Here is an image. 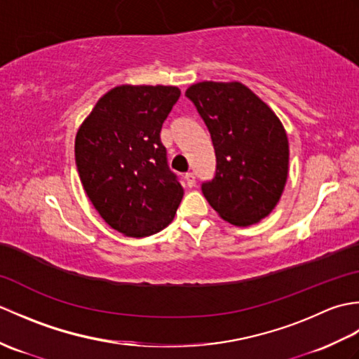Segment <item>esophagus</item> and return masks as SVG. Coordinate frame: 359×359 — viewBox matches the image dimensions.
<instances>
[{"label": "esophagus", "instance_id": "34e87169", "mask_svg": "<svg viewBox=\"0 0 359 359\" xmlns=\"http://www.w3.org/2000/svg\"><path fill=\"white\" fill-rule=\"evenodd\" d=\"M185 180H187L188 187H194L196 185V175H194V172H187L185 174Z\"/></svg>", "mask_w": 359, "mask_h": 359}]
</instances>
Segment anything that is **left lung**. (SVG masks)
I'll list each match as a JSON object with an SVG mask.
<instances>
[{"label": "left lung", "instance_id": "1", "mask_svg": "<svg viewBox=\"0 0 359 359\" xmlns=\"http://www.w3.org/2000/svg\"><path fill=\"white\" fill-rule=\"evenodd\" d=\"M185 95L211 134L216 174L202 193L217 215L253 225L276 207L288 174V139L269 104L239 81H202Z\"/></svg>", "mask_w": 359, "mask_h": 359}]
</instances>
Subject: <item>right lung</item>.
I'll return each instance as SVG.
<instances>
[{"instance_id": "add662e5", "label": "right lung", "mask_w": 359, "mask_h": 359, "mask_svg": "<svg viewBox=\"0 0 359 359\" xmlns=\"http://www.w3.org/2000/svg\"><path fill=\"white\" fill-rule=\"evenodd\" d=\"M179 97L175 86H117L97 102L75 137V163L89 201L129 238L162 231L184 197L160 142Z\"/></svg>"}]
</instances>
